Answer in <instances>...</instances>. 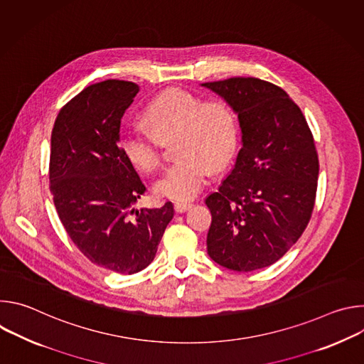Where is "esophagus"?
I'll use <instances>...</instances> for the list:
<instances>
[{
	"mask_svg": "<svg viewBox=\"0 0 364 364\" xmlns=\"http://www.w3.org/2000/svg\"><path fill=\"white\" fill-rule=\"evenodd\" d=\"M191 205H193L191 203H187V201H178V203H176V204H174V210H176L177 213H184L186 210H188V209H190Z\"/></svg>",
	"mask_w": 364,
	"mask_h": 364,
	"instance_id": "obj_1",
	"label": "esophagus"
}]
</instances>
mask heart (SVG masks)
<instances>
[{"mask_svg":"<svg viewBox=\"0 0 364 364\" xmlns=\"http://www.w3.org/2000/svg\"><path fill=\"white\" fill-rule=\"evenodd\" d=\"M149 132L128 129L121 146L127 160L149 174L161 166V141L171 136L178 159L155 183L160 197L184 201L196 197L210 167H225L236 149L237 122L230 103L222 97L201 99L181 87H168L155 96L142 112Z\"/></svg>","mask_w":364,"mask_h":364,"instance_id":"obj_1","label":"heart"}]
</instances>
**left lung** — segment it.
I'll list each match as a JSON object with an SVG mask.
<instances>
[{
    "label": "left lung",
    "instance_id": "left-lung-1",
    "mask_svg": "<svg viewBox=\"0 0 364 364\" xmlns=\"http://www.w3.org/2000/svg\"><path fill=\"white\" fill-rule=\"evenodd\" d=\"M237 114L235 168L205 198L212 212L207 252L239 272L267 268L304 233L314 210L318 154L305 117L279 86L257 77L207 82Z\"/></svg>",
    "mask_w": 364,
    "mask_h": 364
}]
</instances>
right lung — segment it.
<instances>
[{
	"mask_svg": "<svg viewBox=\"0 0 364 364\" xmlns=\"http://www.w3.org/2000/svg\"><path fill=\"white\" fill-rule=\"evenodd\" d=\"M138 92L109 79L70 99L51 131L48 164L56 212L75 246L92 264L125 275L152 262L174 216L170 201L134 209L146 188L122 152L119 128Z\"/></svg>",
	"mask_w": 364,
	"mask_h": 364,
	"instance_id": "obj_1",
	"label": "right lung"
}]
</instances>
